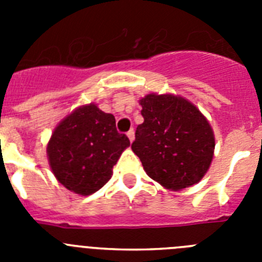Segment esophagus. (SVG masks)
I'll return each mask as SVG.
<instances>
[{
	"label": "esophagus",
	"mask_w": 262,
	"mask_h": 262,
	"mask_svg": "<svg viewBox=\"0 0 262 262\" xmlns=\"http://www.w3.org/2000/svg\"><path fill=\"white\" fill-rule=\"evenodd\" d=\"M127 136H128L129 142L133 143L134 139H135V131H134V129H129L128 133H127Z\"/></svg>",
	"instance_id": "1"
}]
</instances>
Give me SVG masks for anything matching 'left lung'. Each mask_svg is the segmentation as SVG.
<instances>
[{"mask_svg": "<svg viewBox=\"0 0 262 262\" xmlns=\"http://www.w3.org/2000/svg\"><path fill=\"white\" fill-rule=\"evenodd\" d=\"M139 103L144 122L136 128L131 148L145 173L174 191L200 182L215 149L207 118L189 99L170 93H149Z\"/></svg>", "mask_w": 262, "mask_h": 262, "instance_id": "left-lung-1", "label": "left lung"}]
</instances>
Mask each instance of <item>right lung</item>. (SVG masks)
I'll return each instance as SVG.
<instances>
[{
	"label": "right lung",
	"mask_w": 262,
	"mask_h": 262,
	"mask_svg": "<svg viewBox=\"0 0 262 262\" xmlns=\"http://www.w3.org/2000/svg\"><path fill=\"white\" fill-rule=\"evenodd\" d=\"M127 147L128 138L117 131L114 115L88 103L76 107L55 127L47 157L62 186L90 195L110 180L113 166Z\"/></svg>",
	"instance_id": "right-lung-1"
}]
</instances>
